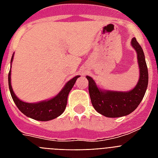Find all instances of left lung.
<instances>
[{"mask_svg":"<svg viewBox=\"0 0 158 158\" xmlns=\"http://www.w3.org/2000/svg\"><path fill=\"white\" fill-rule=\"evenodd\" d=\"M131 46L137 53L139 77L137 84L130 91H111L100 89L92 77L89 80V92L94 109L104 116L110 118L125 116L138 107L144 97L148 84V72L143 51L136 38L131 40Z\"/></svg>","mask_w":158,"mask_h":158,"instance_id":"left-lung-1","label":"left lung"}]
</instances>
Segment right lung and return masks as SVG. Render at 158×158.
Returning a JSON list of instances; mask_svg holds the SVG:
<instances>
[{
    "instance_id": "add662e5",
    "label": "right lung",
    "mask_w": 158,
    "mask_h": 158,
    "mask_svg": "<svg viewBox=\"0 0 158 158\" xmlns=\"http://www.w3.org/2000/svg\"><path fill=\"white\" fill-rule=\"evenodd\" d=\"M14 59V54L11 57L10 63H12ZM11 69H10L8 75L9 89L10 92L11 97L15 105L21 112L24 114L26 116L32 118L33 120H40V121H48L53 120L58 117L64 112V109L67 105V98L69 92L75 84L77 79L80 77L79 75L72 78L64 84V86L56 96L53 97L51 99L38 102H23L16 96L14 93L12 86H11Z\"/></svg>"
}]
</instances>
